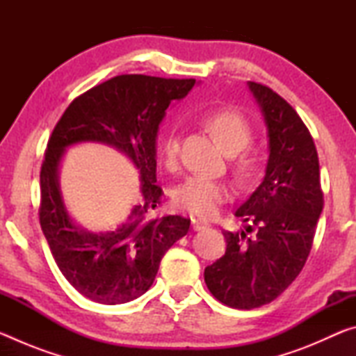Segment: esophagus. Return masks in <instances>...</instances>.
Returning a JSON list of instances; mask_svg holds the SVG:
<instances>
[{
  "label": "esophagus",
  "instance_id": "obj_1",
  "mask_svg": "<svg viewBox=\"0 0 356 356\" xmlns=\"http://www.w3.org/2000/svg\"><path fill=\"white\" fill-rule=\"evenodd\" d=\"M191 226H193V229H195V231H202V229H207L210 225H209L207 221H204V220L193 218L191 220Z\"/></svg>",
  "mask_w": 356,
  "mask_h": 356
}]
</instances>
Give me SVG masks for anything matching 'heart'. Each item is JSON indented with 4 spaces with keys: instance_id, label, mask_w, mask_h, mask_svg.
<instances>
[{
    "instance_id": "heart-1",
    "label": "heart",
    "mask_w": 356,
    "mask_h": 356,
    "mask_svg": "<svg viewBox=\"0 0 356 356\" xmlns=\"http://www.w3.org/2000/svg\"><path fill=\"white\" fill-rule=\"evenodd\" d=\"M204 124L226 154L240 152L248 146L252 138L248 119L231 108L207 113L204 116ZM179 150L180 136L177 130L172 129L161 141V155L168 165L177 160ZM251 166L252 160L250 156H242L238 160V170L242 172L250 171ZM231 191L225 182L206 176H191L174 190V202L197 216H213L218 212L220 204L227 201Z\"/></svg>"
}]
</instances>
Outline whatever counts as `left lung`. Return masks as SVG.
Wrapping results in <instances>:
<instances>
[{
  "mask_svg": "<svg viewBox=\"0 0 356 356\" xmlns=\"http://www.w3.org/2000/svg\"><path fill=\"white\" fill-rule=\"evenodd\" d=\"M248 88L267 127L265 176L236 212L248 222L245 231L222 232L225 256L204 270L213 297L236 309L267 305L292 284L309 256L323 209L309 130L281 95L254 81ZM250 232L255 234L246 238Z\"/></svg>",
  "mask_w": 356,
  "mask_h": 356,
  "instance_id": "1",
  "label": "left lung"
}]
</instances>
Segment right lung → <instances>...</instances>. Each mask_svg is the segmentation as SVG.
I'll return each mask as SVG.
<instances>
[{
    "mask_svg": "<svg viewBox=\"0 0 356 356\" xmlns=\"http://www.w3.org/2000/svg\"><path fill=\"white\" fill-rule=\"evenodd\" d=\"M195 83L147 75L114 76L72 102L53 130L40 170V226L65 280L95 303L122 305L146 293L161 257L188 232V218H154L152 210L163 195L155 185L160 124L171 102L184 99ZM83 142L114 147L140 174L142 201L110 232H88L65 207L58 171L65 150Z\"/></svg>",
    "mask_w": 356,
    "mask_h": 356,
    "instance_id": "1",
    "label": "right lung"
}]
</instances>
